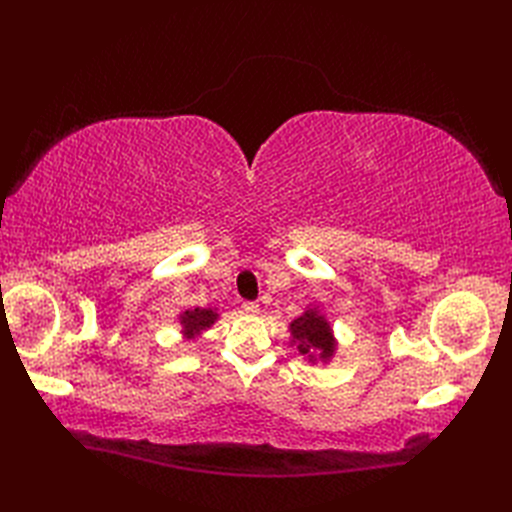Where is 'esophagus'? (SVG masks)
Wrapping results in <instances>:
<instances>
[{
	"label": "esophagus",
	"instance_id": "1",
	"mask_svg": "<svg viewBox=\"0 0 512 512\" xmlns=\"http://www.w3.org/2000/svg\"><path fill=\"white\" fill-rule=\"evenodd\" d=\"M243 312H245V314H250V316H254V314H258V312H260V305H258V303H254V301H245V303H243Z\"/></svg>",
	"mask_w": 512,
	"mask_h": 512
}]
</instances>
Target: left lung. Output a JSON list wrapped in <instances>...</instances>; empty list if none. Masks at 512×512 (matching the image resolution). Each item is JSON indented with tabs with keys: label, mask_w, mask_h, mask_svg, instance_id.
Masks as SVG:
<instances>
[{
	"label": "left lung",
	"mask_w": 512,
	"mask_h": 512,
	"mask_svg": "<svg viewBox=\"0 0 512 512\" xmlns=\"http://www.w3.org/2000/svg\"><path fill=\"white\" fill-rule=\"evenodd\" d=\"M290 346L309 363L327 365L337 350V339L333 335L331 322L320 312L318 305L305 307V312L290 322Z\"/></svg>",
	"instance_id": "1"
}]
</instances>
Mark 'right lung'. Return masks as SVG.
<instances>
[{
	"label": "right lung",
	"instance_id": "1",
	"mask_svg": "<svg viewBox=\"0 0 512 512\" xmlns=\"http://www.w3.org/2000/svg\"><path fill=\"white\" fill-rule=\"evenodd\" d=\"M220 318V314L215 312L213 307H194V309H185V312L179 314V324H181V335L185 339H196L203 335L207 329H211L215 320Z\"/></svg>",
	"mask_w": 512,
	"mask_h": 512
}]
</instances>
